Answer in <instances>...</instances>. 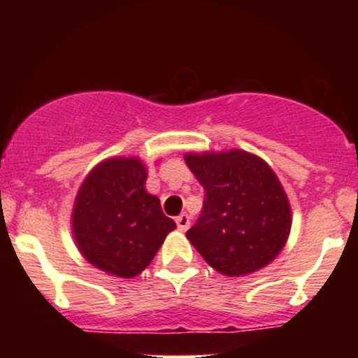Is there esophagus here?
Masks as SVG:
<instances>
[{
	"instance_id": "1",
	"label": "esophagus",
	"mask_w": 358,
	"mask_h": 358,
	"mask_svg": "<svg viewBox=\"0 0 358 358\" xmlns=\"http://www.w3.org/2000/svg\"><path fill=\"white\" fill-rule=\"evenodd\" d=\"M175 222H176V225H178L180 231H187V229L190 227V217H188V213H185V212L180 213V215L175 219Z\"/></svg>"
}]
</instances>
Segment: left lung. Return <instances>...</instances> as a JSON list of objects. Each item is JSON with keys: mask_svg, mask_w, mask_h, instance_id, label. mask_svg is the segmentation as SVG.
<instances>
[{"mask_svg": "<svg viewBox=\"0 0 358 358\" xmlns=\"http://www.w3.org/2000/svg\"><path fill=\"white\" fill-rule=\"evenodd\" d=\"M185 162L205 190L202 213L187 232L193 248L225 276L269 264L285 248L291 208L268 163L241 150L187 155Z\"/></svg>", "mask_w": 358, "mask_h": 358, "instance_id": "8db88e82", "label": "left lung"}]
</instances>
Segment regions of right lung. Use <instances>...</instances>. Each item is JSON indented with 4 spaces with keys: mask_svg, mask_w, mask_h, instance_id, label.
<instances>
[{
    "mask_svg": "<svg viewBox=\"0 0 358 358\" xmlns=\"http://www.w3.org/2000/svg\"><path fill=\"white\" fill-rule=\"evenodd\" d=\"M145 182L146 168L138 158H113L94 168L77 193V245L90 264L114 276L141 273L176 227Z\"/></svg>",
    "mask_w": 358,
    "mask_h": 358,
    "instance_id": "1",
    "label": "right lung"
}]
</instances>
